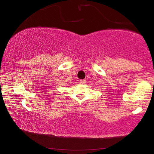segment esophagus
<instances>
[{"instance_id": "obj_1", "label": "esophagus", "mask_w": 154, "mask_h": 154, "mask_svg": "<svg viewBox=\"0 0 154 154\" xmlns=\"http://www.w3.org/2000/svg\"><path fill=\"white\" fill-rule=\"evenodd\" d=\"M85 79H81L80 80V83H82V84H84V83H85Z\"/></svg>"}]
</instances>
